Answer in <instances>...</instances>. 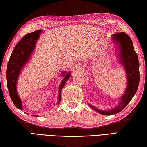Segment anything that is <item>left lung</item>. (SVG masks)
I'll use <instances>...</instances> for the list:
<instances>
[{"mask_svg": "<svg viewBox=\"0 0 147 147\" xmlns=\"http://www.w3.org/2000/svg\"><path fill=\"white\" fill-rule=\"evenodd\" d=\"M112 38L114 42L119 43L120 61L126 69L127 85L124 94L121 97L119 104L116 107L108 111H102L90 105L96 112L107 115L118 113L125 108L135 95L140 81L139 61L138 55L134 50L131 39L124 32L114 34Z\"/></svg>", "mask_w": 147, "mask_h": 147, "instance_id": "obj_1", "label": "left lung"}]
</instances>
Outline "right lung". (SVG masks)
Returning a JSON list of instances; mask_svg holds the SVG:
<instances>
[{"label": "right lung", "instance_id": "right-lung-1", "mask_svg": "<svg viewBox=\"0 0 147 147\" xmlns=\"http://www.w3.org/2000/svg\"><path fill=\"white\" fill-rule=\"evenodd\" d=\"M41 32L42 30H38L24 35L20 41L16 45L8 62L6 78H7L9 93L12 102L14 103L16 107L20 109H22V105L21 101L16 91L18 77L21 69L26 64L30 57L31 54L33 52L34 49L35 47L36 42L39 38L40 33ZM65 73H66L65 72L62 74L64 76V78L62 80L59 88L58 104H59L61 102L62 89L63 88L65 83L71 76L70 73L67 74H65ZM33 116H35V115H33Z\"/></svg>", "mask_w": 147, "mask_h": 147}]
</instances>
